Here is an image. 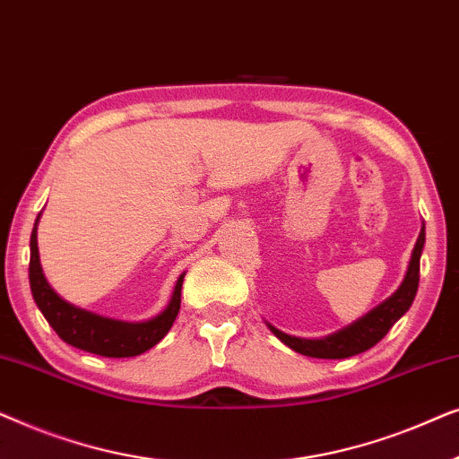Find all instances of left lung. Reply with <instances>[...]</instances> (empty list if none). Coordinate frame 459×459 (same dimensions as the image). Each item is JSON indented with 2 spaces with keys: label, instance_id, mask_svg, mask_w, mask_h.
Here are the masks:
<instances>
[{
  "label": "left lung",
  "instance_id": "obj_1",
  "mask_svg": "<svg viewBox=\"0 0 459 459\" xmlns=\"http://www.w3.org/2000/svg\"><path fill=\"white\" fill-rule=\"evenodd\" d=\"M424 240L426 234L422 228L416 247H413L405 280L399 286V290L391 299L385 300V303L376 307L374 311H369L366 317H361L359 322L349 325V328L336 332V334L328 338H322V341H305V338L288 336L284 332L275 330L273 325H269V330L281 342L297 351V353H303L307 357H319V359H344V357L359 355L363 351L372 349L376 342H380L386 336V332L393 328V324L410 309L413 299H416L420 284V255H422Z\"/></svg>",
  "mask_w": 459,
  "mask_h": 459
}]
</instances>
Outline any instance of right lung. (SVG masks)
<instances>
[{
	"label": "right lung",
	"instance_id": "add662e5",
	"mask_svg": "<svg viewBox=\"0 0 459 459\" xmlns=\"http://www.w3.org/2000/svg\"><path fill=\"white\" fill-rule=\"evenodd\" d=\"M39 221V217H37ZM37 221L30 234V261H29V281L30 292L43 317L52 325L62 341L73 344L87 353H96L102 357H135L146 353L162 338L175 322L181 305V284L184 275H179L175 284L171 303L159 317L142 324L117 322V319L100 317L96 313L83 311L73 307L54 292L48 284L46 275L41 272L39 250H37Z\"/></svg>",
	"mask_w": 459,
	"mask_h": 459
}]
</instances>
